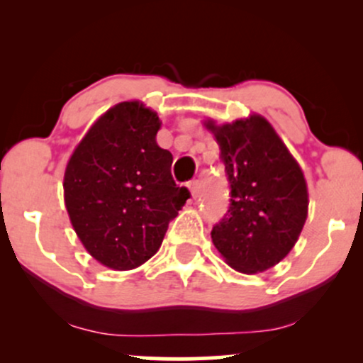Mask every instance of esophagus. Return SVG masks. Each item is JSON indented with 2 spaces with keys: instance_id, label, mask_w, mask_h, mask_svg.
<instances>
[{
  "instance_id": "esophagus-1",
  "label": "esophagus",
  "mask_w": 363,
  "mask_h": 363,
  "mask_svg": "<svg viewBox=\"0 0 363 363\" xmlns=\"http://www.w3.org/2000/svg\"><path fill=\"white\" fill-rule=\"evenodd\" d=\"M189 189H191V194H193V198H198V194H199V182L198 181H191L189 182Z\"/></svg>"
}]
</instances>
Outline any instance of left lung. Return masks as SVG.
Instances as JSON below:
<instances>
[{
	"instance_id": "left-lung-1",
	"label": "left lung",
	"mask_w": 363,
	"mask_h": 363,
	"mask_svg": "<svg viewBox=\"0 0 363 363\" xmlns=\"http://www.w3.org/2000/svg\"><path fill=\"white\" fill-rule=\"evenodd\" d=\"M205 126L218 143L230 184V205L211 240L237 272H266L291 251L306 223L309 194L302 169L261 116Z\"/></svg>"
}]
</instances>
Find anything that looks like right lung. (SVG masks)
Instances as JSON below:
<instances>
[{"instance_id": "right-lung-1", "label": "right lung", "mask_w": 363, "mask_h": 363, "mask_svg": "<svg viewBox=\"0 0 363 363\" xmlns=\"http://www.w3.org/2000/svg\"><path fill=\"white\" fill-rule=\"evenodd\" d=\"M160 119L141 102L111 107L74 148L65 203L90 256L118 272L138 268L160 247L186 199L170 174L172 153L157 145Z\"/></svg>"}]
</instances>
